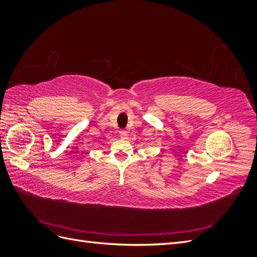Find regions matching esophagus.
<instances>
[{
	"mask_svg": "<svg viewBox=\"0 0 257 257\" xmlns=\"http://www.w3.org/2000/svg\"><path fill=\"white\" fill-rule=\"evenodd\" d=\"M119 135H120L121 138H126L127 132L125 130H121V131H119Z\"/></svg>",
	"mask_w": 257,
	"mask_h": 257,
	"instance_id": "34e87169",
	"label": "esophagus"
}]
</instances>
